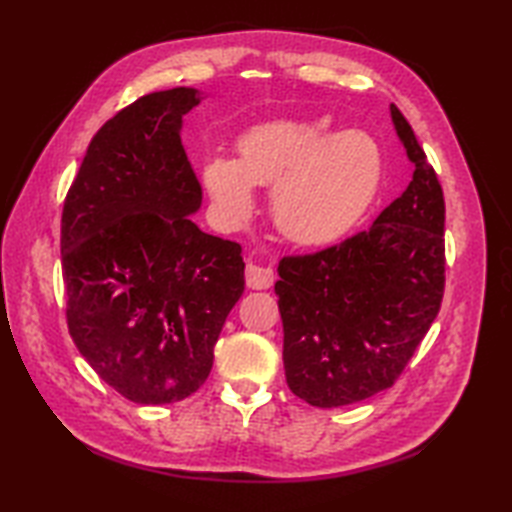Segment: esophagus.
Masks as SVG:
<instances>
[{"label":"esophagus","instance_id":"obj_1","mask_svg":"<svg viewBox=\"0 0 512 512\" xmlns=\"http://www.w3.org/2000/svg\"><path fill=\"white\" fill-rule=\"evenodd\" d=\"M273 281H275V275H273V270H270V268L257 266L253 262L246 264V284H248V288L266 290V288L273 286Z\"/></svg>","mask_w":512,"mask_h":512}]
</instances>
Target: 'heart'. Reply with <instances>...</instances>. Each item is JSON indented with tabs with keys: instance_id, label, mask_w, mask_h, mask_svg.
<instances>
[{
	"instance_id": "b5f03b06",
	"label": "heart",
	"mask_w": 512,
	"mask_h": 512,
	"mask_svg": "<svg viewBox=\"0 0 512 512\" xmlns=\"http://www.w3.org/2000/svg\"><path fill=\"white\" fill-rule=\"evenodd\" d=\"M237 160L204 162L202 182L220 220L244 224L253 187H273V217L301 246H328L352 231L380 184L376 143L361 132L332 134L321 121L279 118L239 138Z\"/></svg>"
}]
</instances>
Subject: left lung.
Instances as JSON below:
<instances>
[{"label": "left lung", "instance_id": "8db88e82", "mask_svg": "<svg viewBox=\"0 0 512 512\" xmlns=\"http://www.w3.org/2000/svg\"><path fill=\"white\" fill-rule=\"evenodd\" d=\"M391 121L416 167L409 187L367 231L277 268L286 380L312 407L354 405L394 385L442 303V187L396 105Z\"/></svg>", "mask_w": 512, "mask_h": 512}]
</instances>
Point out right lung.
I'll use <instances>...</instances> for the list:
<instances>
[{"label":"right lung","mask_w":512,"mask_h":512,"mask_svg":"<svg viewBox=\"0 0 512 512\" xmlns=\"http://www.w3.org/2000/svg\"><path fill=\"white\" fill-rule=\"evenodd\" d=\"M195 88L140 96L88 147L61 217L68 328L107 385L138 405L191 396L244 292L242 246L200 231L182 147Z\"/></svg>","instance_id":"1"}]
</instances>
